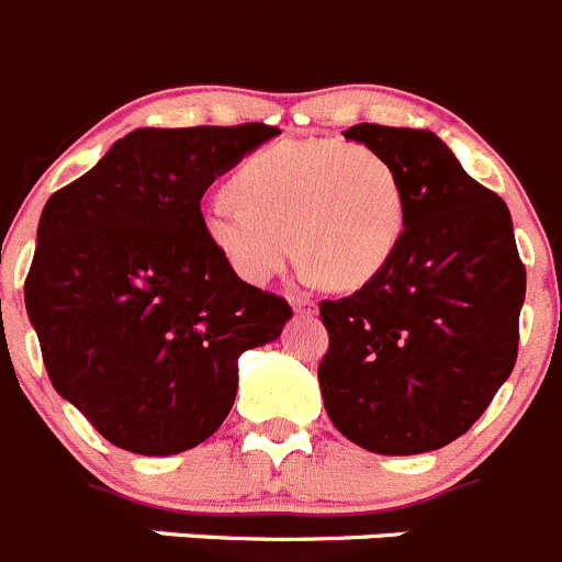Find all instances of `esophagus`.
I'll return each mask as SVG.
<instances>
[{"instance_id": "esophagus-1", "label": "esophagus", "mask_w": 562, "mask_h": 562, "mask_svg": "<svg viewBox=\"0 0 562 562\" xmlns=\"http://www.w3.org/2000/svg\"><path fill=\"white\" fill-rule=\"evenodd\" d=\"M291 307L296 313H316V299L311 296V293H302V291H293L291 296Z\"/></svg>"}]
</instances>
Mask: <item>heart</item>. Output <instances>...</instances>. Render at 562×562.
<instances>
[{"label":"heart","mask_w":562,"mask_h":562,"mask_svg":"<svg viewBox=\"0 0 562 562\" xmlns=\"http://www.w3.org/2000/svg\"><path fill=\"white\" fill-rule=\"evenodd\" d=\"M229 191L204 202L202 229L251 285L282 274L299 249L329 285L358 288L387 263L405 229L400 171L366 144L266 146L240 162Z\"/></svg>","instance_id":"obj_1"}]
</instances>
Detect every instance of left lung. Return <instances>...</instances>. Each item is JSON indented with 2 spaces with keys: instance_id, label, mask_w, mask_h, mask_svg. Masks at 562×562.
I'll return each mask as SVG.
<instances>
[{
  "instance_id": "obj_1",
  "label": "left lung",
  "mask_w": 562,
  "mask_h": 562,
  "mask_svg": "<svg viewBox=\"0 0 562 562\" xmlns=\"http://www.w3.org/2000/svg\"><path fill=\"white\" fill-rule=\"evenodd\" d=\"M405 188V229L360 291L324 299L318 366L338 432L376 454H422L469 432L518 355L527 271L507 204L429 130L355 124Z\"/></svg>"
}]
</instances>
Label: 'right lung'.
Returning a JSON list of instances; mask_svg holds the SVG:
<instances>
[{"label":"right lung","mask_w":562,"mask_h":562,"mask_svg":"<svg viewBox=\"0 0 562 562\" xmlns=\"http://www.w3.org/2000/svg\"><path fill=\"white\" fill-rule=\"evenodd\" d=\"M274 135L269 124L135 130L46 202L27 316L55 391L113 447L166 458L207 440L235 402L240 355L293 316L224 263L199 207Z\"/></svg>","instance_id":"obj_1"}]
</instances>
